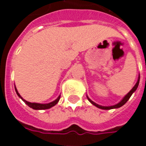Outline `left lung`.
Listing matches in <instances>:
<instances>
[{
  "instance_id": "1",
  "label": "left lung",
  "mask_w": 146,
  "mask_h": 146,
  "mask_svg": "<svg viewBox=\"0 0 146 146\" xmlns=\"http://www.w3.org/2000/svg\"><path fill=\"white\" fill-rule=\"evenodd\" d=\"M139 80H140V75L138 76V80H137V83H136V84H135V85L132 88L131 90V91H130V92H129L128 93H127V95L123 98V99L121 100V101L119 102H118L117 104L114 105V106H100V105L95 103V102H93L92 100H91L88 95H87V98L88 99V101L90 102L92 105H94L95 106L99 108V109H102V110H112V109H117V108L121 107L122 106H123L128 101V99L130 98V97L131 96L132 94H133V93L137 90V88H138V84H139Z\"/></svg>"
}]
</instances>
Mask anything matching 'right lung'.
I'll return each instance as SVG.
<instances>
[{
    "label": "right lung",
    "mask_w": 146,
    "mask_h": 146,
    "mask_svg": "<svg viewBox=\"0 0 146 146\" xmlns=\"http://www.w3.org/2000/svg\"><path fill=\"white\" fill-rule=\"evenodd\" d=\"M15 92H16V94L19 97V98L23 100V101L26 103V104L29 106V107L32 108L33 110H48V109H50V108L53 107L54 106L57 104L58 101H59V99H60V95L54 101L51 102H49V103H46V104H41V103H36V102H27L26 101L24 98H23V97L19 95V93L18 92L17 89L15 87Z\"/></svg>",
    "instance_id": "1"
}]
</instances>
